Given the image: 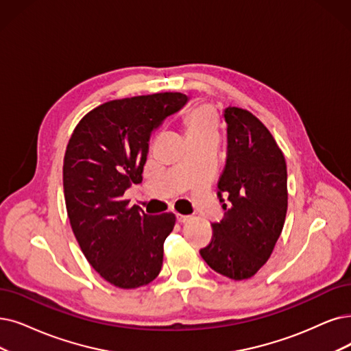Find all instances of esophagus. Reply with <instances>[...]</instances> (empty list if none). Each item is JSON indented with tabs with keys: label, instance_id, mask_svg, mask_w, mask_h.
Instances as JSON below:
<instances>
[{
	"label": "esophagus",
	"instance_id": "1",
	"mask_svg": "<svg viewBox=\"0 0 351 351\" xmlns=\"http://www.w3.org/2000/svg\"><path fill=\"white\" fill-rule=\"evenodd\" d=\"M190 219V216H184V215H177V220L178 223H186Z\"/></svg>",
	"mask_w": 351,
	"mask_h": 351
}]
</instances>
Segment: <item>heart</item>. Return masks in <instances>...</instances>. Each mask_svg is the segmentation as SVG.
Instances as JSON below:
<instances>
[{
    "label": "heart",
    "instance_id": "obj_1",
    "mask_svg": "<svg viewBox=\"0 0 351 351\" xmlns=\"http://www.w3.org/2000/svg\"><path fill=\"white\" fill-rule=\"evenodd\" d=\"M217 114L210 105H199L187 112L184 127L189 139H206L217 136Z\"/></svg>",
    "mask_w": 351,
    "mask_h": 351
}]
</instances>
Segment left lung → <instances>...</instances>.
Returning a JSON list of instances; mask_svg holds the SVG:
<instances>
[{"instance_id": "1", "label": "left lung", "mask_w": 351, "mask_h": 351, "mask_svg": "<svg viewBox=\"0 0 351 351\" xmlns=\"http://www.w3.org/2000/svg\"><path fill=\"white\" fill-rule=\"evenodd\" d=\"M224 119L228 158L217 189L226 213L220 223H212V241L200 255L217 274L243 281L268 262L282 233L287 162L269 130L252 112L229 106ZM221 193L228 197V205Z\"/></svg>"}]
</instances>
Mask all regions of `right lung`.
Masks as SVG:
<instances>
[{"mask_svg":"<svg viewBox=\"0 0 351 351\" xmlns=\"http://www.w3.org/2000/svg\"><path fill=\"white\" fill-rule=\"evenodd\" d=\"M187 96L160 92L108 101L83 117L63 161L64 202L83 255L105 281L135 289L156 279L174 213L145 215L123 199L143 181L148 141Z\"/></svg>","mask_w":351,"mask_h":351,"instance_id":"add662e5","label":"right lung"}]
</instances>
